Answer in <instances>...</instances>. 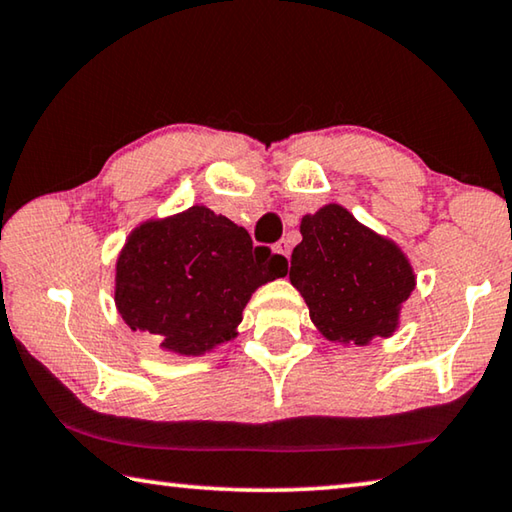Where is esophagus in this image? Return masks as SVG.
Listing matches in <instances>:
<instances>
[{
  "label": "esophagus",
  "mask_w": 512,
  "mask_h": 512,
  "mask_svg": "<svg viewBox=\"0 0 512 512\" xmlns=\"http://www.w3.org/2000/svg\"><path fill=\"white\" fill-rule=\"evenodd\" d=\"M273 250H275V253H280L282 257H289V250H291V246H289V241H287V239H280V241L275 243V246H273Z\"/></svg>",
  "instance_id": "obj_1"
}]
</instances>
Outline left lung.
<instances>
[{
  "label": "left lung",
  "mask_w": 512,
  "mask_h": 512,
  "mask_svg": "<svg viewBox=\"0 0 512 512\" xmlns=\"http://www.w3.org/2000/svg\"><path fill=\"white\" fill-rule=\"evenodd\" d=\"M303 241L291 253L289 280L330 342L367 344L396 328L403 300L415 289L408 259L339 205L300 221Z\"/></svg>",
  "instance_id": "left-lung-1"
}]
</instances>
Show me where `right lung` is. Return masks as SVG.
Instances as JSON below:
<instances>
[{
	"mask_svg": "<svg viewBox=\"0 0 512 512\" xmlns=\"http://www.w3.org/2000/svg\"><path fill=\"white\" fill-rule=\"evenodd\" d=\"M287 273V259L207 207L143 223L116 269L125 323L173 353L198 355L234 337L259 285Z\"/></svg>",
	"mask_w": 512,
	"mask_h": 512,
	"instance_id": "1",
	"label": "right lung"
}]
</instances>
